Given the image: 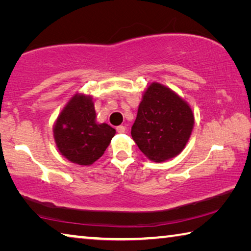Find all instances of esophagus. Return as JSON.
Returning <instances> with one entry per match:
<instances>
[{
	"label": "esophagus",
	"instance_id": "esophagus-1",
	"mask_svg": "<svg viewBox=\"0 0 251 251\" xmlns=\"http://www.w3.org/2000/svg\"><path fill=\"white\" fill-rule=\"evenodd\" d=\"M116 130H117V133L124 134L125 131H126V128H125V126H118L117 128H116Z\"/></svg>",
	"mask_w": 251,
	"mask_h": 251
}]
</instances>
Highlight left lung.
Returning a JSON list of instances; mask_svg holds the SVG:
<instances>
[{"instance_id":"1","label":"left lung","mask_w":251,"mask_h":251,"mask_svg":"<svg viewBox=\"0 0 251 251\" xmlns=\"http://www.w3.org/2000/svg\"><path fill=\"white\" fill-rule=\"evenodd\" d=\"M194 124L189 104L169 87L154 82L143 93L131 137L148 159L163 163L182 151Z\"/></svg>"}]
</instances>
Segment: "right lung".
<instances>
[{
    "mask_svg": "<svg viewBox=\"0 0 251 251\" xmlns=\"http://www.w3.org/2000/svg\"><path fill=\"white\" fill-rule=\"evenodd\" d=\"M116 130L96 122L91 95L76 93L63 107L53 126V136L61 155L80 166H90L103 156Z\"/></svg>",
    "mask_w": 251,
    "mask_h": 251,
    "instance_id": "right-lung-1",
    "label": "right lung"
}]
</instances>
